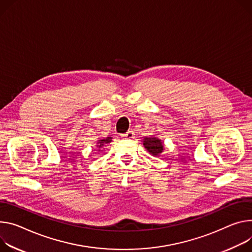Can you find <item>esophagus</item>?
<instances>
[{
    "mask_svg": "<svg viewBox=\"0 0 252 252\" xmlns=\"http://www.w3.org/2000/svg\"><path fill=\"white\" fill-rule=\"evenodd\" d=\"M124 136H125L126 139H132L133 136H134V132H133V130H128L127 132H126L124 134Z\"/></svg>",
    "mask_w": 252,
    "mask_h": 252,
    "instance_id": "obj_1",
    "label": "esophagus"
}]
</instances>
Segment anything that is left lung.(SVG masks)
<instances>
[{"instance_id": "8db88e82", "label": "left lung", "mask_w": 252, "mask_h": 252, "mask_svg": "<svg viewBox=\"0 0 252 252\" xmlns=\"http://www.w3.org/2000/svg\"><path fill=\"white\" fill-rule=\"evenodd\" d=\"M143 144L146 150L155 157H158L164 151L163 142L157 136H150V138H144Z\"/></svg>"}]
</instances>
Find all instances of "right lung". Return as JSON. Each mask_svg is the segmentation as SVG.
I'll return each mask as SVG.
<instances>
[{
    "label": "right lung",
    "mask_w": 252,
    "mask_h": 252,
    "mask_svg": "<svg viewBox=\"0 0 252 252\" xmlns=\"http://www.w3.org/2000/svg\"><path fill=\"white\" fill-rule=\"evenodd\" d=\"M110 142H111V138H110V136H107V138H105V139H100V140H98L97 143H96V145H97L96 148H97L98 151H99V149H100L101 147H103V146L109 144Z\"/></svg>",
    "instance_id": "right-lung-1"
}]
</instances>
